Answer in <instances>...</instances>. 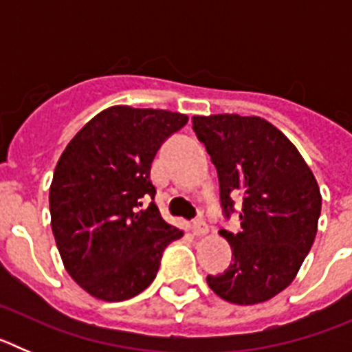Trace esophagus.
<instances>
[{
    "instance_id": "esophagus-1",
    "label": "esophagus",
    "mask_w": 352,
    "mask_h": 352,
    "mask_svg": "<svg viewBox=\"0 0 352 352\" xmlns=\"http://www.w3.org/2000/svg\"><path fill=\"white\" fill-rule=\"evenodd\" d=\"M192 232H194V236H206L208 234L206 222H204L203 219L194 220V223H192Z\"/></svg>"
}]
</instances>
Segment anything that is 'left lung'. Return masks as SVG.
<instances>
[{
	"label": "left lung",
	"mask_w": 352,
	"mask_h": 352,
	"mask_svg": "<svg viewBox=\"0 0 352 352\" xmlns=\"http://www.w3.org/2000/svg\"><path fill=\"white\" fill-rule=\"evenodd\" d=\"M220 182L226 214L243 195L239 232L220 231L232 250L222 275H208L211 291L236 305H256L284 291L310 252L321 214L316 176L298 148L259 116H194Z\"/></svg>",
	"instance_id": "obj_1"
}]
</instances>
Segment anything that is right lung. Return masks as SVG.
Returning <instances> with one entry per match:
<instances>
[{
  "label": "right lung",
  "instance_id": "right-lung-1",
  "mask_svg": "<svg viewBox=\"0 0 352 352\" xmlns=\"http://www.w3.org/2000/svg\"><path fill=\"white\" fill-rule=\"evenodd\" d=\"M188 116L113 105L74 135L49 190L51 227L68 275L102 301L138 296L157 276L162 252L183 236L151 201V164Z\"/></svg>",
  "mask_w": 352,
  "mask_h": 352
}]
</instances>
